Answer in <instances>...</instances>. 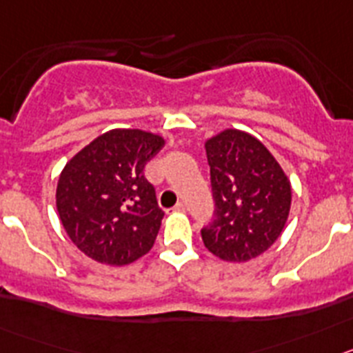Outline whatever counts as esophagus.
Segmentation results:
<instances>
[{"instance_id": "obj_1", "label": "esophagus", "mask_w": 353, "mask_h": 353, "mask_svg": "<svg viewBox=\"0 0 353 353\" xmlns=\"http://www.w3.org/2000/svg\"><path fill=\"white\" fill-rule=\"evenodd\" d=\"M186 211V205L183 204V202H177L176 208H174V212H184Z\"/></svg>"}]
</instances>
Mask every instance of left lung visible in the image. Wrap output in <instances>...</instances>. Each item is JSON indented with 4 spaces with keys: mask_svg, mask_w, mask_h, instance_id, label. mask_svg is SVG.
Segmentation results:
<instances>
[{
    "mask_svg": "<svg viewBox=\"0 0 353 353\" xmlns=\"http://www.w3.org/2000/svg\"><path fill=\"white\" fill-rule=\"evenodd\" d=\"M214 199L212 221L200 230L205 248L227 262H248L281 236L292 186L269 149L228 128L205 141Z\"/></svg>",
    "mask_w": 353,
    "mask_h": 353,
    "instance_id": "8db88e82",
    "label": "left lung"
}]
</instances>
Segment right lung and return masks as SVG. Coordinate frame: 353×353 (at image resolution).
I'll list each match as a JSON object with an SVG mask.
<instances>
[{"label":"right lung","instance_id":"1","mask_svg":"<svg viewBox=\"0 0 353 353\" xmlns=\"http://www.w3.org/2000/svg\"><path fill=\"white\" fill-rule=\"evenodd\" d=\"M163 145V137L151 132L117 128L65 165L56 208L84 255L107 265H126L153 248L163 211L144 167Z\"/></svg>","mask_w":353,"mask_h":353}]
</instances>
